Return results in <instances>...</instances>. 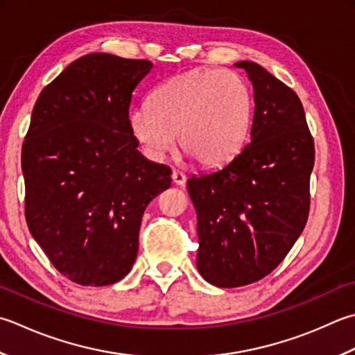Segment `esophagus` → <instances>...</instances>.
<instances>
[{
	"label": "esophagus",
	"mask_w": 355,
	"mask_h": 355,
	"mask_svg": "<svg viewBox=\"0 0 355 355\" xmlns=\"http://www.w3.org/2000/svg\"><path fill=\"white\" fill-rule=\"evenodd\" d=\"M172 182L175 183L177 186H183L186 183V175L182 172H178V171H173L172 172Z\"/></svg>",
	"instance_id": "obj_1"
}]
</instances>
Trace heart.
<instances>
[{"instance_id":"b5f03b06","label":"heart","mask_w":355,"mask_h":355,"mask_svg":"<svg viewBox=\"0 0 355 355\" xmlns=\"http://www.w3.org/2000/svg\"><path fill=\"white\" fill-rule=\"evenodd\" d=\"M254 115L251 89L239 73L198 69L173 76L130 110L128 124L144 155L162 162L178 143L184 157L218 168L239 154Z\"/></svg>"}]
</instances>
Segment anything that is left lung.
<instances>
[{
	"instance_id": "8db88e82",
	"label": "left lung",
	"mask_w": 355,
	"mask_h": 355,
	"mask_svg": "<svg viewBox=\"0 0 355 355\" xmlns=\"http://www.w3.org/2000/svg\"><path fill=\"white\" fill-rule=\"evenodd\" d=\"M251 141L223 168L187 180L197 212V268L218 288L261 280L280 265L309 214L314 140L293 89L252 61Z\"/></svg>"
}]
</instances>
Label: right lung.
<instances>
[{
  "instance_id": "add662e5",
  "label": "right lung",
  "mask_w": 355,
  "mask_h": 355,
  "mask_svg": "<svg viewBox=\"0 0 355 355\" xmlns=\"http://www.w3.org/2000/svg\"><path fill=\"white\" fill-rule=\"evenodd\" d=\"M148 60L89 53L35 103L21 150L26 221L57 270L83 286L129 274L146 206L171 186V169L138 150L128 124Z\"/></svg>"
}]
</instances>
